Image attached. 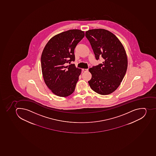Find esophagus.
<instances>
[{
	"label": "esophagus",
	"mask_w": 156,
	"mask_h": 156,
	"mask_svg": "<svg viewBox=\"0 0 156 156\" xmlns=\"http://www.w3.org/2000/svg\"><path fill=\"white\" fill-rule=\"evenodd\" d=\"M82 71H84V72H87V71H88V69H84V68H83V69H82Z\"/></svg>",
	"instance_id": "esophagus-1"
}]
</instances>
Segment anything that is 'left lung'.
Returning <instances> with one entry per match:
<instances>
[{
	"label": "left lung",
	"instance_id": "1",
	"mask_svg": "<svg viewBox=\"0 0 156 156\" xmlns=\"http://www.w3.org/2000/svg\"><path fill=\"white\" fill-rule=\"evenodd\" d=\"M86 37L90 43L97 60L102 63L89 69L91 79L88 81L94 91L101 95L113 93L120 86L128 67L124 47L112 32L104 29L89 30Z\"/></svg>",
	"mask_w": 156,
	"mask_h": 156
}]
</instances>
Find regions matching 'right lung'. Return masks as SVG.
I'll use <instances>...</instances> for the list:
<instances>
[{"label":"right lung","instance_id":"1","mask_svg":"<svg viewBox=\"0 0 156 156\" xmlns=\"http://www.w3.org/2000/svg\"><path fill=\"white\" fill-rule=\"evenodd\" d=\"M85 36L84 31L69 30L55 35L45 46L41 58L45 84L55 94L67 97L74 91L81 69L74 64V49Z\"/></svg>","mask_w":156,"mask_h":156}]
</instances>
